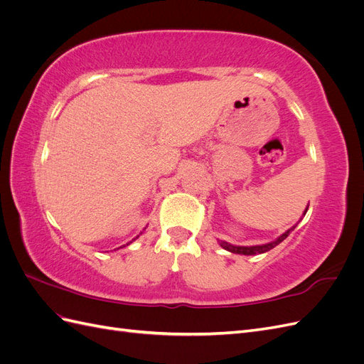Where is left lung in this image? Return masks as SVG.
Listing matches in <instances>:
<instances>
[{"label":"left lung","mask_w":364,"mask_h":364,"mask_svg":"<svg viewBox=\"0 0 364 364\" xmlns=\"http://www.w3.org/2000/svg\"><path fill=\"white\" fill-rule=\"evenodd\" d=\"M296 228V226H294ZM291 228L290 230H287V232L282 234L277 241H273V243H269V245H262V246H250V247H245V246H232V245H228L226 241H220V245H222V247H225L226 250L232 252V253H241V255H257V253H264L267 252L270 249H273L274 246H278L282 240H285L289 237V234L291 232V230L294 229Z\"/></svg>","instance_id":"obj_1"}]
</instances>
